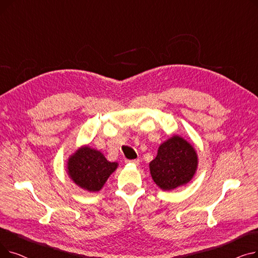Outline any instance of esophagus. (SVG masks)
<instances>
[{"instance_id": "34e87169", "label": "esophagus", "mask_w": 258, "mask_h": 258, "mask_svg": "<svg viewBox=\"0 0 258 258\" xmlns=\"http://www.w3.org/2000/svg\"><path fill=\"white\" fill-rule=\"evenodd\" d=\"M126 163H133V164H139V160L138 159H135V160H126Z\"/></svg>"}]
</instances>
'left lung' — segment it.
I'll return each mask as SVG.
<instances>
[{"mask_svg":"<svg viewBox=\"0 0 258 258\" xmlns=\"http://www.w3.org/2000/svg\"><path fill=\"white\" fill-rule=\"evenodd\" d=\"M197 165L195 148L183 138L173 136L160 145L150 168L155 183L163 190H171L190 181Z\"/></svg>","mask_w":258,"mask_h":258,"instance_id":"8db88e82","label":"left lung"}]
</instances>
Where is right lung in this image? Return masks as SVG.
Masks as SVG:
<instances>
[{
  "label": "right lung",
  "instance_id": "add662e5",
  "mask_svg": "<svg viewBox=\"0 0 258 258\" xmlns=\"http://www.w3.org/2000/svg\"><path fill=\"white\" fill-rule=\"evenodd\" d=\"M117 165L116 162H108L100 152L85 146L69 159L68 172L81 188L89 191H98Z\"/></svg>",
  "mask_w": 258,
  "mask_h": 258
}]
</instances>
